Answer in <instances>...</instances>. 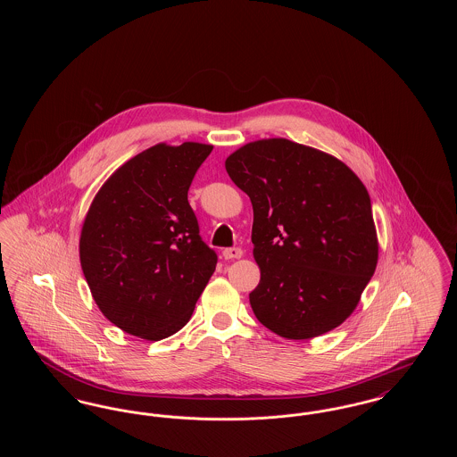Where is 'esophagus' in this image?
I'll return each instance as SVG.
<instances>
[{
	"label": "esophagus",
	"mask_w": 457,
	"mask_h": 457,
	"mask_svg": "<svg viewBox=\"0 0 457 457\" xmlns=\"http://www.w3.org/2000/svg\"><path fill=\"white\" fill-rule=\"evenodd\" d=\"M222 257L226 261H233V259H241L243 257V250L238 246H233V248H224L222 250Z\"/></svg>",
	"instance_id": "34e87169"
}]
</instances>
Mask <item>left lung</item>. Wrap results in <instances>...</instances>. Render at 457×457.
Instances as JSON below:
<instances>
[{"mask_svg": "<svg viewBox=\"0 0 457 457\" xmlns=\"http://www.w3.org/2000/svg\"><path fill=\"white\" fill-rule=\"evenodd\" d=\"M252 200L253 257L261 283L250 304L262 326L286 339H312L341 326L378 261L370 195L330 154L263 138L226 159Z\"/></svg>", "mask_w": 457, "mask_h": 457, "instance_id": "1", "label": "left lung"}]
</instances>
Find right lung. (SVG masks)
I'll list each match as a JSON object with an SVG mask.
<instances>
[{
  "instance_id": "right-lung-1",
  "label": "right lung",
  "mask_w": 457,
  "mask_h": 457,
  "mask_svg": "<svg viewBox=\"0 0 457 457\" xmlns=\"http://www.w3.org/2000/svg\"><path fill=\"white\" fill-rule=\"evenodd\" d=\"M212 145L157 144L111 174L80 233V265L103 315L161 341L185 326L216 270L188 188Z\"/></svg>"
}]
</instances>
